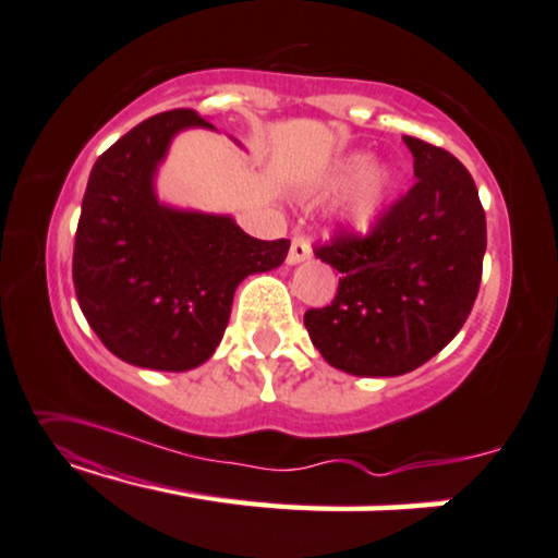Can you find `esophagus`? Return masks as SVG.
Wrapping results in <instances>:
<instances>
[{"label":"esophagus","mask_w":558,"mask_h":558,"mask_svg":"<svg viewBox=\"0 0 558 558\" xmlns=\"http://www.w3.org/2000/svg\"><path fill=\"white\" fill-rule=\"evenodd\" d=\"M311 255H313L311 243H307L303 235H295L288 251V265H301L305 260H311Z\"/></svg>","instance_id":"1"}]
</instances>
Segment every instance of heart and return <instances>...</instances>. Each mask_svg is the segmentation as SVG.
Wrapping results in <instances>:
<instances>
[{
	"mask_svg": "<svg viewBox=\"0 0 558 558\" xmlns=\"http://www.w3.org/2000/svg\"><path fill=\"white\" fill-rule=\"evenodd\" d=\"M393 170L390 165L373 162L368 153H353L338 160L332 168L315 182L313 193L318 197L336 195L345 190V195L336 205V220L345 228L365 232L376 222L380 207L393 187Z\"/></svg>",
	"mask_w": 558,
	"mask_h": 558,
	"instance_id": "heart-1",
	"label": "heart"
}]
</instances>
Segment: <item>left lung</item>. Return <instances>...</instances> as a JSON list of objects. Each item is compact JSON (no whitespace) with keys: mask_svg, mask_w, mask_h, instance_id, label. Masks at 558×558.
I'll use <instances>...</instances> for the list:
<instances>
[{"mask_svg":"<svg viewBox=\"0 0 558 558\" xmlns=\"http://www.w3.org/2000/svg\"><path fill=\"white\" fill-rule=\"evenodd\" d=\"M415 185L371 235H338L315 257L340 272L338 295L305 313L313 345L332 368L403 376L451 343L478 295L486 213L471 172L444 147L403 137Z\"/></svg>","mask_w":558,"mask_h":558,"instance_id":"left-lung-1","label":"left lung"}]
</instances>
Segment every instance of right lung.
Listing matches in <instances>:
<instances>
[{
  "instance_id": "add662e5",
  "label": "right lung",
  "mask_w": 558,
  "mask_h": 558,
  "mask_svg": "<svg viewBox=\"0 0 558 558\" xmlns=\"http://www.w3.org/2000/svg\"><path fill=\"white\" fill-rule=\"evenodd\" d=\"M187 128L215 130L193 110H170L99 155L74 235L72 280L89 328L120 361L149 371L210 359L240 282L278 268L290 247L251 238L230 215L157 199V168Z\"/></svg>"
}]
</instances>
